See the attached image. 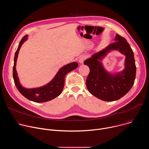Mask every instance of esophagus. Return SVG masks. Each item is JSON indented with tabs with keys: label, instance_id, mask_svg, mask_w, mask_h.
<instances>
[{
	"label": "esophagus",
	"instance_id": "obj_1",
	"mask_svg": "<svg viewBox=\"0 0 149 149\" xmlns=\"http://www.w3.org/2000/svg\"><path fill=\"white\" fill-rule=\"evenodd\" d=\"M87 58V55H81V56L79 57V59H78V61H79V62L80 63H82L84 62V61L85 60H86Z\"/></svg>",
	"mask_w": 149,
	"mask_h": 149
}]
</instances>
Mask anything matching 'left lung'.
<instances>
[{"label":"left lung","mask_w":149,"mask_h":149,"mask_svg":"<svg viewBox=\"0 0 149 149\" xmlns=\"http://www.w3.org/2000/svg\"><path fill=\"white\" fill-rule=\"evenodd\" d=\"M114 41L84 62L90 68L86 80L89 92L106 101H116L125 95L133 87L136 78V67L132 48L127 40L118 34H116ZM111 50H119L126 55L125 68L114 75L106 72L100 62Z\"/></svg>","instance_id":"1"}]
</instances>
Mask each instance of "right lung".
<instances>
[{"label":"right lung","instance_id":"right-lung-1","mask_svg":"<svg viewBox=\"0 0 149 149\" xmlns=\"http://www.w3.org/2000/svg\"><path fill=\"white\" fill-rule=\"evenodd\" d=\"M28 35L24 36L19 42L18 48L15 52L14 58V65L13 68V77L15 84L20 92L27 99L36 102H44L50 101L61 94L64 86L65 77L70 71L77 68L78 64L76 62H72L62 67L57 72L53 79L45 86L39 88L27 89L20 84L16 70V61L19 49L24 42L28 39Z\"/></svg>","mask_w":149,"mask_h":149}]
</instances>
